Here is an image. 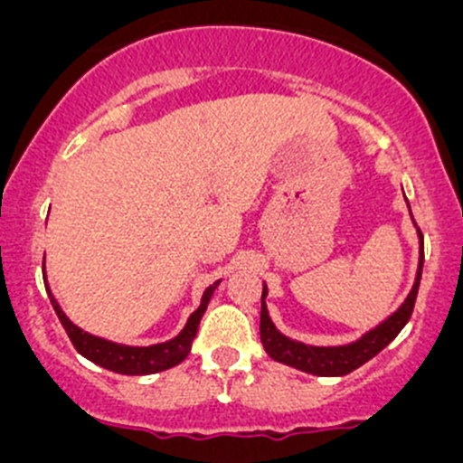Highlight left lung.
<instances>
[{
  "mask_svg": "<svg viewBox=\"0 0 463 463\" xmlns=\"http://www.w3.org/2000/svg\"><path fill=\"white\" fill-rule=\"evenodd\" d=\"M421 237V258H419V273L417 282H414L412 291L405 298V302L401 305V309L396 314H392L390 318L376 326V329L367 331L361 340L352 345H343V347H311V345L296 343V340L287 338V335L279 334L275 329V325L269 318V311H266V287L261 291V314H260V338L264 345L266 354H269L273 361L284 363V365H291L296 370L307 372V374L316 376H345L349 372L358 370L361 365H365L370 358H374L381 349H385L392 340L399 335V331L408 325L410 316L414 311V302H417L419 284H421V270H423V235Z\"/></svg>",
  "mask_w": 463,
  "mask_h": 463,
  "instance_id": "left-lung-1",
  "label": "left lung"
}]
</instances>
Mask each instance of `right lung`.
I'll return each instance as SVG.
<instances>
[{"instance_id":"1","label":"right lung","mask_w":463,"mask_h":463,"mask_svg":"<svg viewBox=\"0 0 463 463\" xmlns=\"http://www.w3.org/2000/svg\"><path fill=\"white\" fill-rule=\"evenodd\" d=\"M46 284V282H44ZM219 282H214L213 287L205 288L202 305L188 318V325L184 326L176 338L167 340V343L161 345H149V347H128V345L109 343L105 338H98V335L87 334L80 326L73 325L71 320L64 316V311L60 309V305L55 302V298L51 296V288L46 287L51 298V305H53L55 314H58L60 322H62L64 331L71 338L73 347L82 354V356L89 358L96 365L105 367V370L116 372V374H128V376H143V374H154V372L170 370V367L179 365L181 361H185V356L190 354V347H193V340L197 335L199 322H202V316L208 309V302L213 298V291L217 288Z\"/></svg>"}]
</instances>
